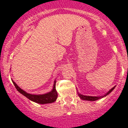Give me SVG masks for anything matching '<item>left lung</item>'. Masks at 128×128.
I'll use <instances>...</instances> for the list:
<instances>
[{"label": "left lung", "mask_w": 128, "mask_h": 128, "mask_svg": "<svg viewBox=\"0 0 128 128\" xmlns=\"http://www.w3.org/2000/svg\"><path fill=\"white\" fill-rule=\"evenodd\" d=\"M115 88L114 87H113L112 88H111V90H110V91H109L108 92L106 93V94H105V95L103 96H100V97H98V96H84V95H82V94H78V95H79L80 98H81V99L83 100H88V101H95V100H99L100 99V98H103L104 96H106L108 95V94H109V93H111V92H112V90H113L114 88Z\"/></svg>", "instance_id": "obj_1"}]
</instances>
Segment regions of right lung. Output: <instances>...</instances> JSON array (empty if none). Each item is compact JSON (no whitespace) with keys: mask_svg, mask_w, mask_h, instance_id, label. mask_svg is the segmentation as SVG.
I'll return each instance as SVG.
<instances>
[{"mask_svg":"<svg viewBox=\"0 0 128 128\" xmlns=\"http://www.w3.org/2000/svg\"><path fill=\"white\" fill-rule=\"evenodd\" d=\"M12 81L13 82L14 86H16V89L17 90V91L18 92H20L21 94H22L25 97L28 98L30 100L35 102V103H40V104L52 103L53 102H55L56 101V98H57L58 93L56 90V88H55V86H56V81H55V82H54V88H53L52 91L49 92V93L44 94H32L27 93L26 92H24L23 90H22L20 87H18V85L13 80Z\"/></svg>","mask_w":128,"mask_h":128,"instance_id":"1","label":"right lung"}]
</instances>
